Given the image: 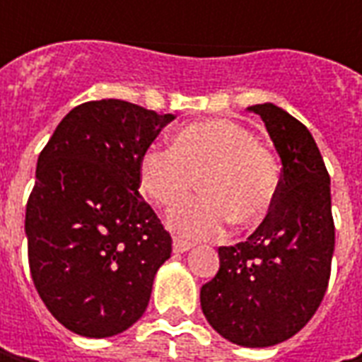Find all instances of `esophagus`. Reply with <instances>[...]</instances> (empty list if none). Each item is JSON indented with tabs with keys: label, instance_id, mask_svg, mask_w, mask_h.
I'll return each mask as SVG.
<instances>
[{
	"label": "esophagus",
	"instance_id": "34e87169",
	"mask_svg": "<svg viewBox=\"0 0 362 362\" xmlns=\"http://www.w3.org/2000/svg\"><path fill=\"white\" fill-rule=\"evenodd\" d=\"M191 247H193V245L189 242H185V240H179V238H175L173 240V252H177V254H185Z\"/></svg>",
	"mask_w": 362,
	"mask_h": 362
}]
</instances>
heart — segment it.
Returning <instances> with one entry per match:
<instances>
[{"label": "heart", "mask_w": 362, "mask_h": 362, "mask_svg": "<svg viewBox=\"0 0 362 362\" xmlns=\"http://www.w3.org/2000/svg\"><path fill=\"white\" fill-rule=\"evenodd\" d=\"M199 181L202 197L167 217L189 242L221 238L230 221L254 228L270 214L280 187L278 163L256 134L235 120H199L171 136V148H148L139 163V187L148 202L171 209Z\"/></svg>", "instance_id": "obj_1"}]
</instances>
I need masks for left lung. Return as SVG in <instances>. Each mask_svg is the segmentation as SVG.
Returning <instances> with one entry per match:
<instances>
[{"label": "left lung", "instance_id": "8db88e82", "mask_svg": "<svg viewBox=\"0 0 362 362\" xmlns=\"http://www.w3.org/2000/svg\"><path fill=\"white\" fill-rule=\"evenodd\" d=\"M247 110L264 120L280 155V187L245 242L219 247L216 278L202 286V310L223 339L262 349L294 337L320 306L334 221L330 177L310 131L272 103Z\"/></svg>", "mask_w": 362, "mask_h": 362}]
</instances>
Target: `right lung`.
<instances>
[{
	"mask_svg": "<svg viewBox=\"0 0 362 362\" xmlns=\"http://www.w3.org/2000/svg\"><path fill=\"white\" fill-rule=\"evenodd\" d=\"M173 119L90 100L64 117L37 157L25 205L30 272L52 316L80 337L132 327L171 257L169 231L139 195V163Z\"/></svg>",
	"mask_w": 362,
	"mask_h": 362,
	"instance_id": "add662e5",
	"label": "right lung"
}]
</instances>
